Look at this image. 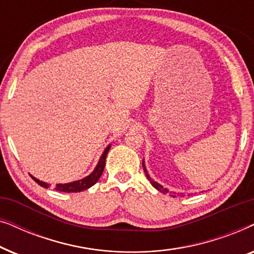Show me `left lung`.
Returning <instances> with one entry per match:
<instances>
[{
    "mask_svg": "<svg viewBox=\"0 0 254 254\" xmlns=\"http://www.w3.org/2000/svg\"><path fill=\"white\" fill-rule=\"evenodd\" d=\"M142 166H143V170H144V172H145V176H147V178H148V180H149V182H150V184H151V185L152 186H154L155 187V189L156 190H159V192H162V193H168L169 192V190H166V189H164V187H163L162 185H159V184L158 183H156V182H154V180H152L151 178H150V176H149L148 175V171H147V169H145V165H144V161L143 162H142ZM173 197H175L176 195H172Z\"/></svg>",
    "mask_w": 254,
    "mask_h": 254,
    "instance_id": "left-lung-1",
    "label": "left lung"
}]
</instances>
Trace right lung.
<instances>
[{
	"instance_id": "right-lung-1",
	"label": "right lung",
	"mask_w": 254,
	"mask_h": 254,
	"mask_svg": "<svg viewBox=\"0 0 254 254\" xmlns=\"http://www.w3.org/2000/svg\"><path fill=\"white\" fill-rule=\"evenodd\" d=\"M110 148H111V144L107 145L106 149L104 150V152L102 154V156H100L98 164H97L95 170H93V171L90 173L88 177H85V178H83V179L76 180V182L68 183V184H57V186H55V190H59V192L76 193V192H82V190H88L89 187L95 185V184L99 180L100 176H102V173L104 171V168H105V159H106L107 152H109ZM31 177H32V176H31ZM32 178H33L34 182H36L37 184H39L41 187L48 189V186H50V184L41 182V180L34 178V177H32Z\"/></svg>"
}]
</instances>
